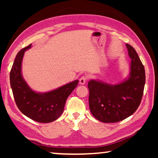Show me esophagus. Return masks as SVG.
I'll use <instances>...</instances> for the list:
<instances>
[{
    "mask_svg": "<svg viewBox=\"0 0 158 158\" xmlns=\"http://www.w3.org/2000/svg\"><path fill=\"white\" fill-rule=\"evenodd\" d=\"M88 79V77L87 76H82L81 78L79 79V84H85V82H86Z\"/></svg>",
    "mask_w": 158,
    "mask_h": 158,
    "instance_id": "obj_1",
    "label": "esophagus"
}]
</instances>
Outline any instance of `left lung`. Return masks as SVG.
<instances>
[{"label": "left lung", "instance_id": "8db88e82", "mask_svg": "<svg viewBox=\"0 0 158 158\" xmlns=\"http://www.w3.org/2000/svg\"><path fill=\"white\" fill-rule=\"evenodd\" d=\"M131 58L128 78L120 84H108L96 80L88 84L90 111L102 123H116L132 115L139 106L146 81L145 69L137 53L126 44Z\"/></svg>", "mask_w": 158, "mask_h": 158}]
</instances>
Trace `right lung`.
Listing matches in <instances>:
<instances>
[{
	"label": "right lung",
	"mask_w": 158,
	"mask_h": 158,
	"mask_svg": "<svg viewBox=\"0 0 158 158\" xmlns=\"http://www.w3.org/2000/svg\"><path fill=\"white\" fill-rule=\"evenodd\" d=\"M31 44L18 52L10 74V85L19 109L29 118L39 123H51L62 114L65 102L78 84L75 80L57 89L47 93H37L32 90L21 74V63L24 52Z\"/></svg>",
	"instance_id": "right-lung-1"
}]
</instances>
